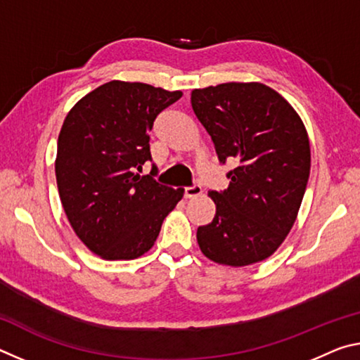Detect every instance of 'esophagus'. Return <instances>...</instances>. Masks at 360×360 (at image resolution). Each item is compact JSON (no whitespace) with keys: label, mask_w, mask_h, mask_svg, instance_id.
Returning <instances> with one entry per match:
<instances>
[{"label":"esophagus","mask_w":360,"mask_h":360,"mask_svg":"<svg viewBox=\"0 0 360 360\" xmlns=\"http://www.w3.org/2000/svg\"><path fill=\"white\" fill-rule=\"evenodd\" d=\"M200 193H202V186L193 184V186H191V187H184V197H186V198L198 197Z\"/></svg>","instance_id":"1"}]
</instances>
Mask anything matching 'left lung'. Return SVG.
<instances>
[{
  "label": "left lung",
  "instance_id": "left-lung-1",
  "mask_svg": "<svg viewBox=\"0 0 360 360\" xmlns=\"http://www.w3.org/2000/svg\"><path fill=\"white\" fill-rule=\"evenodd\" d=\"M191 101L219 162L236 165L227 173L229 187L210 192L216 216L197 230L200 249L231 266L270 257L294 225L307 191L311 154L302 119L259 82L197 89Z\"/></svg>",
  "mask_w": 360,
  "mask_h": 360
}]
</instances>
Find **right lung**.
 I'll use <instances>...</instances> for the list:
<instances>
[{"mask_svg":"<svg viewBox=\"0 0 360 360\" xmlns=\"http://www.w3.org/2000/svg\"><path fill=\"white\" fill-rule=\"evenodd\" d=\"M181 92L141 82L111 81L71 109L58 135L56 174L71 227L90 251L106 260L136 259L154 246L163 219L182 198L139 176L152 162L149 131Z\"/></svg>","mask_w":360,"mask_h":360,"instance_id":"1","label":"right lung"}]
</instances>
